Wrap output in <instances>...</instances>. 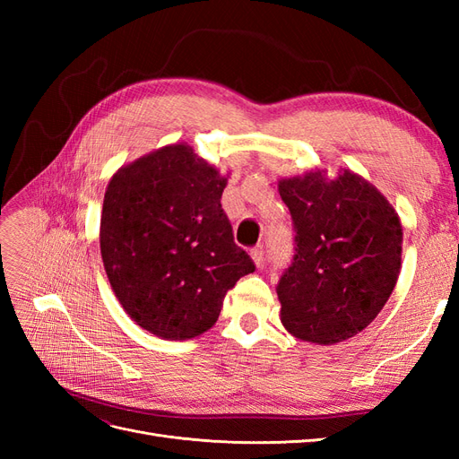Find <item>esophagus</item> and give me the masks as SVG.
<instances>
[{
    "label": "esophagus",
    "instance_id": "esophagus-1",
    "mask_svg": "<svg viewBox=\"0 0 459 459\" xmlns=\"http://www.w3.org/2000/svg\"><path fill=\"white\" fill-rule=\"evenodd\" d=\"M251 258L255 260V264H256L258 268H262V264H264V247H262V245L253 248V251H251Z\"/></svg>",
    "mask_w": 459,
    "mask_h": 459
}]
</instances>
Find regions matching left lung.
I'll return each mask as SVG.
<instances>
[{
  "instance_id": "1",
  "label": "left lung",
  "mask_w": 459,
  "mask_h": 459,
  "mask_svg": "<svg viewBox=\"0 0 459 459\" xmlns=\"http://www.w3.org/2000/svg\"><path fill=\"white\" fill-rule=\"evenodd\" d=\"M295 226V256L277 283L290 335L335 344L366 329L398 281L402 224L362 176L324 170L280 179Z\"/></svg>"
}]
</instances>
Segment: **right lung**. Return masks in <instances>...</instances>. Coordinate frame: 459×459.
I'll return each instance as SVG.
<instances>
[{
  "label": "right lung",
  "instance_id": "1",
  "mask_svg": "<svg viewBox=\"0 0 459 459\" xmlns=\"http://www.w3.org/2000/svg\"><path fill=\"white\" fill-rule=\"evenodd\" d=\"M228 178L186 143L118 169L101 212V258L134 322L170 341L211 329L228 290L255 262L221 208Z\"/></svg>",
  "mask_w": 459,
  "mask_h": 459
}]
</instances>
